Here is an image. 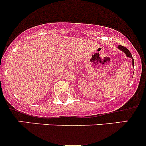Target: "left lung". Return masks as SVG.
Instances as JSON below:
<instances>
[{"instance_id": "1", "label": "left lung", "mask_w": 146, "mask_h": 146, "mask_svg": "<svg viewBox=\"0 0 146 146\" xmlns=\"http://www.w3.org/2000/svg\"><path fill=\"white\" fill-rule=\"evenodd\" d=\"M118 48H119V49H120L121 51H123V52L125 54H126V56L129 57V58H131L132 65H133V66H134V60H133V57H132L131 54V52L129 51V50L127 48H126L125 46H121V45L118 46Z\"/></svg>"}]
</instances>
